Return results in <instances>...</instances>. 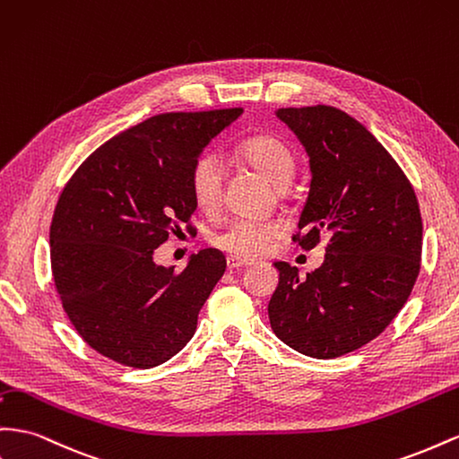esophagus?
<instances>
[{"label": "esophagus", "mask_w": 459, "mask_h": 459, "mask_svg": "<svg viewBox=\"0 0 459 459\" xmlns=\"http://www.w3.org/2000/svg\"><path fill=\"white\" fill-rule=\"evenodd\" d=\"M251 266L249 260H243V258H238V256H228V268L230 270H239V268H247Z\"/></svg>", "instance_id": "esophagus-1"}]
</instances>
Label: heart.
Returning a JSON list of instances; mask_svg holds the SVG:
<instances>
[{
	"label": "heart",
	"mask_w": 459,
	"mask_h": 459,
	"mask_svg": "<svg viewBox=\"0 0 459 459\" xmlns=\"http://www.w3.org/2000/svg\"><path fill=\"white\" fill-rule=\"evenodd\" d=\"M239 154L251 168L278 189H286L295 176V156L291 148L272 134H256L239 146ZM193 199L204 212H214L224 196V166L220 156L208 152L196 160L191 171ZM281 233L276 221L238 220L220 231L214 245L224 253L238 258L263 256L270 243Z\"/></svg>",
	"instance_id": "heart-1"
}]
</instances>
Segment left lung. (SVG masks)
Wrapping results in <instances>:
<instances>
[{
	"mask_svg": "<svg viewBox=\"0 0 459 459\" xmlns=\"http://www.w3.org/2000/svg\"><path fill=\"white\" fill-rule=\"evenodd\" d=\"M303 144L311 185L297 228L299 247L326 235L325 263L301 278L274 263L270 326L307 357L359 350L402 311L419 276L423 221L411 183L365 126L332 106L280 108Z\"/></svg>",
	"mask_w": 459,
	"mask_h": 459,
	"instance_id": "8db88e82",
	"label": "left lung"
}]
</instances>
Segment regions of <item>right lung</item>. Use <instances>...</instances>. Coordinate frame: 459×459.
Segmentation results:
<instances>
[{"mask_svg": "<svg viewBox=\"0 0 459 459\" xmlns=\"http://www.w3.org/2000/svg\"><path fill=\"white\" fill-rule=\"evenodd\" d=\"M241 108L160 114L116 134L84 160L61 193L49 258L71 325L92 350L151 368L179 353L196 330L226 256L203 249L187 266L154 251L196 210L191 171Z\"/></svg>", "mask_w": 459, "mask_h": 459, "instance_id": "add662e5", "label": "right lung"}]
</instances>
